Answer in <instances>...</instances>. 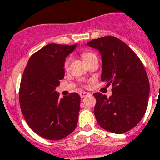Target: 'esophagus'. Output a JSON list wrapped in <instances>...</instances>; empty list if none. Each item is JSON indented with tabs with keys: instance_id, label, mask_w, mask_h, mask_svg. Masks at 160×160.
I'll return each mask as SVG.
<instances>
[{
	"instance_id": "34e87169",
	"label": "esophagus",
	"mask_w": 160,
	"mask_h": 160,
	"mask_svg": "<svg viewBox=\"0 0 160 160\" xmlns=\"http://www.w3.org/2000/svg\"><path fill=\"white\" fill-rule=\"evenodd\" d=\"M89 95H91V94L87 93V92H85V91H81V92L80 93V97H81V98H84L85 96H89Z\"/></svg>"
}]
</instances>
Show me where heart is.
Masks as SVG:
<instances>
[{
	"label": "heart",
	"mask_w": 160,
	"mask_h": 160,
	"mask_svg": "<svg viewBox=\"0 0 160 160\" xmlns=\"http://www.w3.org/2000/svg\"><path fill=\"white\" fill-rule=\"evenodd\" d=\"M92 55H95V54H94V53H83V54H82V58H83V59L85 61L86 59H87V58H90V57H91V56H92ZM69 63H70V58H66V60L64 61V69H67L68 68H69Z\"/></svg>",
	"instance_id": "b5f03b06"
}]
</instances>
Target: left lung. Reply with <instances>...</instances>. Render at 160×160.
<instances>
[{
    "mask_svg": "<svg viewBox=\"0 0 160 160\" xmlns=\"http://www.w3.org/2000/svg\"><path fill=\"white\" fill-rule=\"evenodd\" d=\"M88 46L102 56V80L112 85V95L107 98L94 94V112L102 128L117 134L131 130L142 120L147 110L149 81L143 64L128 45L115 37L93 39Z\"/></svg>",
    "mask_w": 160,
    "mask_h": 160,
    "instance_id": "1",
    "label": "left lung"
}]
</instances>
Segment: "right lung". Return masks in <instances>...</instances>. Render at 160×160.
Listing matches in <instances>:
<instances>
[{"label": "right lung", "mask_w": 160, "mask_h": 160, "mask_svg": "<svg viewBox=\"0 0 160 160\" xmlns=\"http://www.w3.org/2000/svg\"><path fill=\"white\" fill-rule=\"evenodd\" d=\"M77 44L50 43L32 54L21 80L19 102L23 117L37 134L60 140L77 126L80 96L77 93L59 98L55 91L64 77V61Z\"/></svg>", "instance_id": "right-lung-1"}]
</instances>
